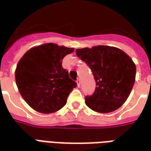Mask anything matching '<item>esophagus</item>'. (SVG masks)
<instances>
[{
  "label": "esophagus",
  "instance_id": "esophagus-1",
  "mask_svg": "<svg viewBox=\"0 0 151 151\" xmlns=\"http://www.w3.org/2000/svg\"><path fill=\"white\" fill-rule=\"evenodd\" d=\"M77 83H78V86H80V85H81V79L79 78L77 79Z\"/></svg>",
  "mask_w": 151,
  "mask_h": 151
}]
</instances>
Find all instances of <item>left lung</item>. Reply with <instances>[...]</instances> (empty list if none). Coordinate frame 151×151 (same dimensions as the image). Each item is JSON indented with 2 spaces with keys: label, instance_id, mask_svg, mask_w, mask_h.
<instances>
[{
  "label": "left lung",
  "instance_id": "obj_1",
  "mask_svg": "<svg viewBox=\"0 0 151 151\" xmlns=\"http://www.w3.org/2000/svg\"><path fill=\"white\" fill-rule=\"evenodd\" d=\"M78 57L91 69L96 83L95 92L85 103L93 111L108 113L120 108L133 89L136 65L122 50L109 46L76 50Z\"/></svg>",
  "mask_w": 151,
  "mask_h": 151
}]
</instances>
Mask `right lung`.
<instances>
[{"mask_svg":"<svg viewBox=\"0 0 151 151\" xmlns=\"http://www.w3.org/2000/svg\"><path fill=\"white\" fill-rule=\"evenodd\" d=\"M73 50L45 43L31 48L18 63L15 79L18 91L35 111L52 113L66 104L77 83L62 67V60Z\"/></svg>","mask_w":151,"mask_h":151,"instance_id":"1","label":"right lung"}]
</instances>
